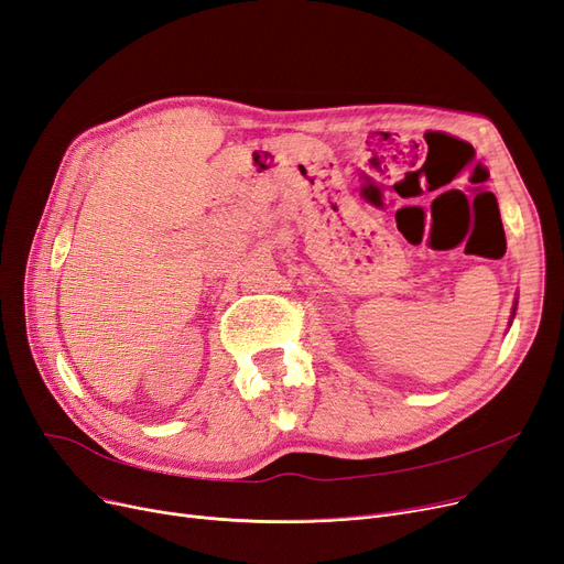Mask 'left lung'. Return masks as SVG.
<instances>
[{"mask_svg": "<svg viewBox=\"0 0 564 564\" xmlns=\"http://www.w3.org/2000/svg\"><path fill=\"white\" fill-rule=\"evenodd\" d=\"M514 312H517V303H514V307H512V318H514ZM512 318H509V324H512Z\"/></svg>", "mask_w": 564, "mask_h": 564, "instance_id": "left-lung-1", "label": "left lung"}]
</instances>
